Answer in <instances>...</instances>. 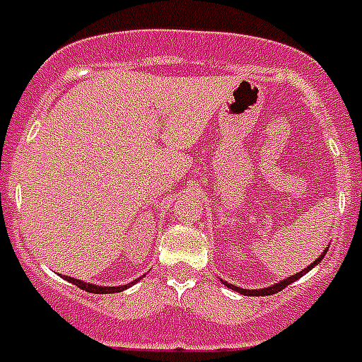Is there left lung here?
Listing matches in <instances>:
<instances>
[{"instance_id": "8db88e82", "label": "left lung", "mask_w": 362, "mask_h": 362, "mask_svg": "<svg viewBox=\"0 0 362 362\" xmlns=\"http://www.w3.org/2000/svg\"><path fill=\"white\" fill-rule=\"evenodd\" d=\"M328 248H330V246H326V248H325V252H322V254L319 255V257L315 259V261H313L312 264H310V267H306L305 270H300L299 274H296V276H290V277H286V279L279 281V283L272 284V286H268V288H259V290H246V288H239V286H235V284H228V283H226V281H223V283H225L226 286H228V288H232V290H235V292L243 293V296H272V293H277V292H281V290H284V288H286V286H288V284H292L293 281L300 279V277L305 276L306 272H310V270H312L313 267H317V264L321 263V261H322V257H325V255H326V252H328Z\"/></svg>"}]
</instances>
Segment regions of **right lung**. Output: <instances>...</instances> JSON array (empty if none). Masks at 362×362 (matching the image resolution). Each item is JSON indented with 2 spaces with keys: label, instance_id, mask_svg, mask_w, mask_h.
Here are the masks:
<instances>
[{
  "label": "right lung",
  "instance_id": "obj_1",
  "mask_svg": "<svg viewBox=\"0 0 362 362\" xmlns=\"http://www.w3.org/2000/svg\"><path fill=\"white\" fill-rule=\"evenodd\" d=\"M59 276H62V274H59ZM62 277H63V279L69 281V283L76 284V286H78V288L85 290V292H90V293H117V292H123V290L130 288V286H132V284H136L137 281L141 279V277H139V279L130 281L129 284H121V286H99V284L83 283V281L76 279V277H69V276H62Z\"/></svg>",
  "mask_w": 362,
  "mask_h": 362
}]
</instances>
